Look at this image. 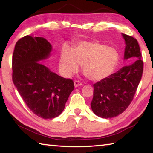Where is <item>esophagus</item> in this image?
Wrapping results in <instances>:
<instances>
[{
  "label": "esophagus",
  "mask_w": 153,
  "mask_h": 153,
  "mask_svg": "<svg viewBox=\"0 0 153 153\" xmlns=\"http://www.w3.org/2000/svg\"><path fill=\"white\" fill-rule=\"evenodd\" d=\"M82 85V83L80 82H79V81H75L74 82V86H75V88L81 86Z\"/></svg>",
  "instance_id": "34e87169"
}]
</instances>
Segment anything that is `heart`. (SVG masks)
Wrapping results in <instances>:
<instances>
[{
    "mask_svg": "<svg viewBox=\"0 0 153 153\" xmlns=\"http://www.w3.org/2000/svg\"><path fill=\"white\" fill-rule=\"evenodd\" d=\"M119 61L117 51L98 41H81L74 49L61 50L59 67L65 77L76 73L82 64L85 76L94 82L107 78L115 70Z\"/></svg>",
    "mask_w": 153,
    "mask_h": 153,
    "instance_id": "obj_1",
    "label": "heart"
}]
</instances>
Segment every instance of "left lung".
Segmentation results:
<instances>
[{
    "label": "left lung",
    "mask_w": 153,
    "mask_h": 153,
    "mask_svg": "<svg viewBox=\"0 0 153 153\" xmlns=\"http://www.w3.org/2000/svg\"><path fill=\"white\" fill-rule=\"evenodd\" d=\"M125 40L124 60L134 61L94 86L91 108L96 115L108 119L122 113L132 101L143 73V61L138 41L121 33Z\"/></svg>",
    "instance_id": "8db88e82"
}]
</instances>
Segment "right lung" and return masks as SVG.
<instances>
[{
  "label": "right lung",
  "instance_id": "1",
  "mask_svg": "<svg viewBox=\"0 0 153 153\" xmlns=\"http://www.w3.org/2000/svg\"><path fill=\"white\" fill-rule=\"evenodd\" d=\"M53 51L43 37L28 35L17 41L13 55V82L25 104L43 119L58 117L74 89L71 79L54 73L41 61Z\"/></svg>",
  "mask_w": 153,
  "mask_h": 153
}]
</instances>
